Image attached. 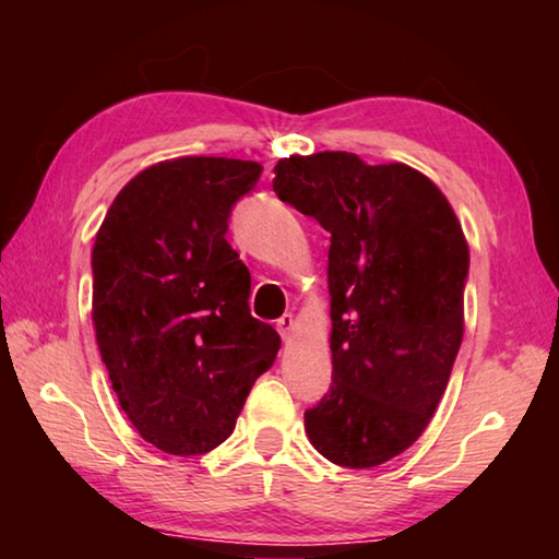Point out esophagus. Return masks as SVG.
<instances>
[{
    "label": "esophagus",
    "instance_id": "1",
    "mask_svg": "<svg viewBox=\"0 0 559 559\" xmlns=\"http://www.w3.org/2000/svg\"><path fill=\"white\" fill-rule=\"evenodd\" d=\"M276 328H278V333H281V337H283V340H290L293 330H296V318H293L290 313L281 316V318L276 320Z\"/></svg>",
    "mask_w": 559,
    "mask_h": 559
}]
</instances>
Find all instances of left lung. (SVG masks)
<instances>
[{"instance_id":"left-lung-1","label":"left lung","mask_w":559,"mask_h":559,"mask_svg":"<svg viewBox=\"0 0 559 559\" xmlns=\"http://www.w3.org/2000/svg\"><path fill=\"white\" fill-rule=\"evenodd\" d=\"M281 202L330 234L333 384L306 412L328 461L372 468L421 437L463 337L468 243L441 189L402 163L353 153L290 155Z\"/></svg>"}]
</instances>
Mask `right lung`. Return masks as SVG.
Here are the masks:
<instances>
[{"instance_id":"obj_1","label":"right lung","mask_w":559,"mask_h":559,"mask_svg":"<svg viewBox=\"0 0 559 559\" xmlns=\"http://www.w3.org/2000/svg\"><path fill=\"white\" fill-rule=\"evenodd\" d=\"M261 169L231 157L157 163L120 189L93 243V325L112 390L140 437L175 456L229 439L278 355L226 241L231 206Z\"/></svg>"}]
</instances>
